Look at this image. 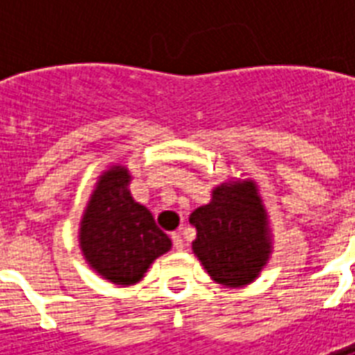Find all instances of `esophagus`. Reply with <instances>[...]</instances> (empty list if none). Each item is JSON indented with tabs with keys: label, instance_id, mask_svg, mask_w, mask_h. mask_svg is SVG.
I'll use <instances>...</instances> for the list:
<instances>
[{
	"label": "esophagus",
	"instance_id": "obj_1",
	"mask_svg": "<svg viewBox=\"0 0 355 355\" xmlns=\"http://www.w3.org/2000/svg\"><path fill=\"white\" fill-rule=\"evenodd\" d=\"M171 239H173V245H175V249L177 251H182L184 249V241H182V238H180V234H171Z\"/></svg>",
	"mask_w": 355,
	"mask_h": 355
}]
</instances>
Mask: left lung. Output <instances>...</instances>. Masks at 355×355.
I'll return each mask as SVG.
<instances>
[{
    "label": "left lung",
    "instance_id": "8db88e82",
    "mask_svg": "<svg viewBox=\"0 0 355 355\" xmlns=\"http://www.w3.org/2000/svg\"><path fill=\"white\" fill-rule=\"evenodd\" d=\"M192 251L215 283L239 289L253 283L272 254L268 211L253 178L216 184L211 201L190 215Z\"/></svg>",
    "mask_w": 355,
    "mask_h": 355
}]
</instances>
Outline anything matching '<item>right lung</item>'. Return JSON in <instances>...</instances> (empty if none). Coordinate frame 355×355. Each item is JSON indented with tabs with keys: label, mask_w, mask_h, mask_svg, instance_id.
<instances>
[{
	"label": "right lung",
	"mask_w": 355,
	"mask_h": 355,
	"mask_svg": "<svg viewBox=\"0 0 355 355\" xmlns=\"http://www.w3.org/2000/svg\"><path fill=\"white\" fill-rule=\"evenodd\" d=\"M131 180L123 163L102 171L83 209L78 236L89 268L119 287L139 283L152 262L173 245L155 226L152 213L132 200Z\"/></svg>",
	"instance_id": "add662e5"
}]
</instances>
